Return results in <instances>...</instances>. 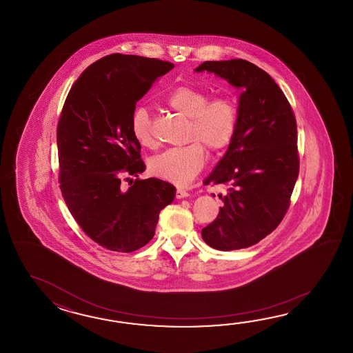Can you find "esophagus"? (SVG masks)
<instances>
[{
    "instance_id": "obj_1",
    "label": "esophagus",
    "mask_w": 353,
    "mask_h": 353,
    "mask_svg": "<svg viewBox=\"0 0 353 353\" xmlns=\"http://www.w3.org/2000/svg\"><path fill=\"white\" fill-rule=\"evenodd\" d=\"M175 196H176L178 199H183V198H187V196H189V193H188L187 190H183V189H176Z\"/></svg>"
}]
</instances>
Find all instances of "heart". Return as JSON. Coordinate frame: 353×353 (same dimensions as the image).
<instances>
[{
	"label": "heart",
	"instance_id": "obj_1",
	"mask_svg": "<svg viewBox=\"0 0 353 353\" xmlns=\"http://www.w3.org/2000/svg\"><path fill=\"white\" fill-rule=\"evenodd\" d=\"M164 102L170 110L187 117L185 140L190 143L155 157L149 165L150 172L178 187H185L204 168V147L212 154H218L233 143L240 123V110L231 96L210 98L208 90L194 84L174 88L166 94ZM131 132L143 148L155 146L150 114L146 108L139 107L132 113Z\"/></svg>",
	"mask_w": 353,
	"mask_h": 353
}]
</instances>
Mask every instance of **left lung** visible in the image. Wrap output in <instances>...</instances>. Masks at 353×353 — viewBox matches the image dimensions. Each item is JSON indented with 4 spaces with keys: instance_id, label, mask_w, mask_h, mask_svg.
Instances as JSON below:
<instances>
[{
    "instance_id": "obj_1",
    "label": "left lung",
    "mask_w": 353,
    "mask_h": 353,
    "mask_svg": "<svg viewBox=\"0 0 353 353\" xmlns=\"http://www.w3.org/2000/svg\"><path fill=\"white\" fill-rule=\"evenodd\" d=\"M242 92L240 123L233 143L204 184H225L217 218L202 230L210 248L231 251L254 246L283 221L299 175L296 120L283 90L248 60L204 61Z\"/></svg>"
}]
</instances>
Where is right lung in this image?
<instances>
[{
  "label": "right lung",
  "mask_w": 353,
  "mask_h": 353,
  "mask_svg": "<svg viewBox=\"0 0 353 353\" xmlns=\"http://www.w3.org/2000/svg\"><path fill=\"white\" fill-rule=\"evenodd\" d=\"M173 68L139 55L103 57L75 81L60 113L61 194L83 232L107 250L132 252L145 246L155 234L160 210L173 202L170 183L139 179L146 166L131 132L136 102Z\"/></svg>",
  "instance_id": "add662e5"
}]
</instances>
